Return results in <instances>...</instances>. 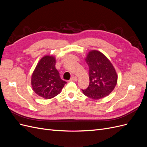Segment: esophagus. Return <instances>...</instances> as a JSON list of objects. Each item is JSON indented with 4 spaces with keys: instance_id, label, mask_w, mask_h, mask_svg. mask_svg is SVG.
<instances>
[{
    "instance_id": "34e87169",
    "label": "esophagus",
    "mask_w": 147,
    "mask_h": 147,
    "mask_svg": "<svg viewBox=\"0 0 147 147\" xmlns=\"http://www.w3.org/2000/svg\"><path fill=\"white\" fill-rule=\"evenodd\" d=\"M77 80H78V78L77 77L74 76V77H72V78H71L70 81H72V82H77Z\"/></svg>"
}]
</instances>
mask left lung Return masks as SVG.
I'll list each match as a JSON object with an SVG mask.
<instances>
[{
    "label": "left lung",
    "mask_w": 147,
    "mask_h": 147,
    "mask_svg": "<svg viewBox=\"0 0 147 147\" xmlns=\"http://www.w3.org/2000/svg\"><path fill=\"white\" fill-rule=\"evenodd\" d=\"M90 69V84L82 90L86 96L98 100L109 95L116 86L118 75L112 63L103 53L92 50L84 58Z\"/></svg>",
    "instance_id": "left-lung-1"
}]
</instances>
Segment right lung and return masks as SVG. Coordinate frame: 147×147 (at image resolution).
Segmentation results:
<instances>
[{
    "label": "right lung",
    "mask_w": 147,
    "mask_h": 147,
    "mask_svg": "<svg viewBox=\"0 0 147 147\" xmlns=\"http://www.w3.org/2000/svg\"><path fill=\"white\" fill-rule=\"evenodd\" d=\"M56 57L45 55L38 61L31 77L33 91L40 97L49 99L58 95L67 83L55 67Z\"/></svg>",
    "instance_id": "add662e5"
}]
</instances>
